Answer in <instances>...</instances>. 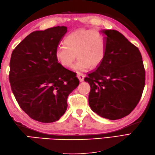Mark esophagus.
I'll use <instances>...</instances> for the list:
<instances>
[{
	"instance_id": "1",
	"label": "esophagus",
	"mask_w": 155,
	"mask_h": 155,
	"mask_svg": "<svg viewBox=\"0 0 155 155\" xmlns=\"http://www.w3.org/2000/svg\"><path fill=\"white\" fill-rule=\"evenodd\" d=\"M84 74L83 73H81V72H78L77 73V77L78 79H79L80 82H83L84 81Z\"/></svg>"
}]
</instances>
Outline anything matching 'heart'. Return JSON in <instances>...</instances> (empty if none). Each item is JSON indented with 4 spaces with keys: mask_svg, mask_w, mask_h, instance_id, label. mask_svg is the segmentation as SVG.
<instances>
[{
    "mask_svg": "<svg viewBox=\"0 0 155 155\" xmlns=\"http://www.w3.org/2000/svg\"><path fill=\"white\" fill-rule=\"evenodd\" d=\"M64 45L56 48L55 57L64 67L74 65L76 71H85L91 67L96 68L104 60L106 54L104 36L93 29L80 28L72 32L64 39Z\"/></svg>",
    "mask_w": 155,
    "mask_h": 155,
    "instance_id": "b5f03b06",
    "label": "heart"
}]
</instances>
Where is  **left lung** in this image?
Returning <instances> with one entry per match:
<instances>
[{"mask_svg":"<svg viewBox=\"0 0 155 155\" xmlns=\"http://www.w3.org/2000/svg\"><path fill=\"white\" fill-rule=\"evenodd\" d=\"M106 35V54L97 68L87 73L92 110L110 120L127 116L137 107L145 84V70L135 45L115 30Z\"/></svg>","mask_w":155,"mask_h":155,"instance_id":"1","label":"left lung"}]
</instances>
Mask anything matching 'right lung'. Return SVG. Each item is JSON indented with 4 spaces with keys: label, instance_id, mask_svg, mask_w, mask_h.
Here are the masks:
<instances>
[{
    "label": "right lung",
    "instance_id": "1",
    "mask_svg": "<svg viewBox=\"0 0 155 155\" xmlns=\"http://www.w3.org/2000/svg\"><path fill=\"white\" fill-rule=\"evenodd\" d=\"M67 31L66 27H55L32 32L12 52L11 89L21 109L35 120H58L67 110L68 94L79 84L77 73L55 57L56 48Z\"/></svg>",
    "mask_w": 155,
    "mask_h": 155
}]
</instances>
